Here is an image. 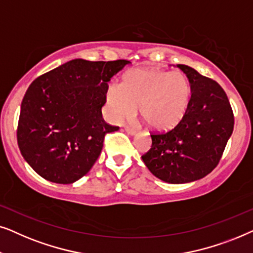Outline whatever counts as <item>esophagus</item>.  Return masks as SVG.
I'll use <instances>...</instances> for the list:
<instances>
[{
	"label": "esophagus",
	"instance_id": "34e87169",
	"mask_svg": "<svg viewBox=\"0 0 253 253\" xmlns=\"http://www.w3.org/2000/svg\"><path fill=\"white\" fill-rule=\"evenodd\" d=\"M125 130H126V133L128 134V135H132V136L136 135V134H137V130L136 129L129 128V127H125Z\"/></svg>",
	"mask_w": 253,
	"mask_h": 253
}]
</instances>
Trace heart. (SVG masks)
Wrapping results in <instances>:
<instances>
[{"mask_svg": "<svg viewBox=\"0 0 253 253\" xmlns=\"http://www.w3.org/2000/svg\"><path fill=\"white\" fill-rule=\"evenodd\" d=\"M192 89L181 72L134 69L126 73L123 84L112 82L106 90V109L112 120L120 123L136 114L154 132H170L186 117Z\"/></svg>", "mask_w": 253, "mask_h": 253, "instance_id": "heart-1", "label": "heart"}]
</instances>
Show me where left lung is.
Wrapping results in <instances>:
<instances>
[{
	"label": "left lung",
	"instance_id": "left-lung-1",
	"mask_svg": "<svg viewBox=\"0 0 253 253\" xmlns=\"http://www.w3.org/2000/svg\"><path fill=\"white\" fill-rule=\"evenodd\" d=\"M191 83L187 114L179 126L151 135L142 161L158 179L185 184L201 179L218 164L234 130V113L224 90L186 65H177Z\"/></svg>",
	"mask_w": 253,
	"mask_h": 253
}]
</instances>
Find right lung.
I'll return each instance as SVG.
<instances>
[{"label":"right lung","mask_w":253,"mask_h":253,"mask_svg":"<svg viewBox=\"0 0 253 253\" xmlns=\"http://www.w3.org/2000/svg\"><path fill=\"white\" fill-rule=\"evenodd\" d=\"M128 63L75 59L31 83L21 105L17 142L39 176L72 184L89 172L105 134L119 129L104 121L102 107L107 82Z\"/></svg>","instance_id":"1"}]
</instances>
